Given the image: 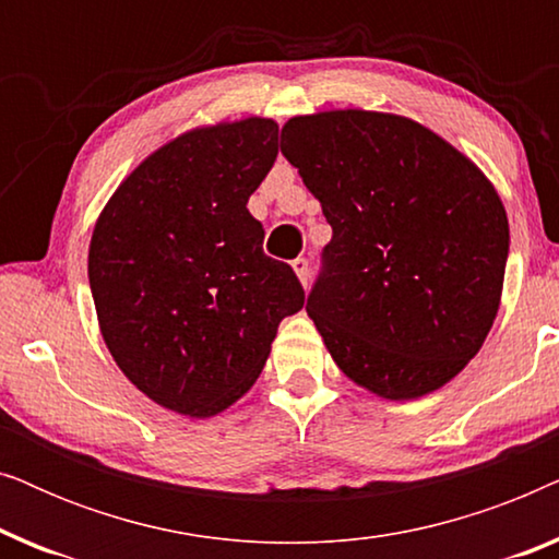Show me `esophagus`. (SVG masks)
Returning <instances> with one entry per match:
<instances>
[{
	"instance_id": "esophagus-1",
	"label": "esophagus",
	"mask_w": 559,
	"mask_h": 559,
	"mask_svg": "<svg viewBox=\"0 0 559 559\" xmlns=\"http://www.w3.org/2000/svg\"><path fill=\"white\" fill-rule=\"evenodd\" d=\"M293 270L297 274V280L302 282V287H308V280H310V262H308V259L297 257L293 262Z\"/></svg>"
}]
</instances>
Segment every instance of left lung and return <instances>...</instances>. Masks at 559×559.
Wrapping results in <instances>:
<instances>
[{"label":"left lung","mask_w":559,"mask_h":559,"mask_svg":"<svg viewBox=\"0 0 559 559\" xmlns=\"http://www.w3.org/2000/svg\"><path fill=\"white\" fill-rule=\"evenodd\" d=\"M280 147L333 228L305 310L335 366L389 402L445 386L501 305L509 218L493 182L389 111L302 114Z\"/></svg>","instance_id":"left-lung-1"}]
</instances>
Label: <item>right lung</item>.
<instances>
[{"label":"right lung","mask_w":559,"mask_h":559,"mask_svg":"<svg viewBox=\"0 0 559 559\" xmlns=\"http://www.w3.org/2000/svg\"><path fill=\"white\" fill-rule=\"evenodd\" d=\"M277 121L193 127L142 159L98 213L88 282L121 373L159 407L213 417L262 373L282 318L305 305L262 251L249 195L277 159Z\"/></svg>","instance_id":"right-lung-1"}]
</instances>
